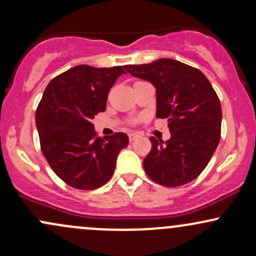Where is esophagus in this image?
Segmentation results:
<instances>
[{"mask_svg": "<svg viewBox=\"0 0 256 256\" xmlns=\"http://www.w3.org/2000/svg\"><path fill=\"white\" fill-rule=\"evenodd\" d=\"M138 138V134H128V140H130V142H134V140H137Z\"/></svg>", "mask_w": 256, "mask_h": 256, "instance_id": "obj_1", "label": "esophagus"}]
</instances>
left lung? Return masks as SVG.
<instances>
[{
    "mask_svg": "<svg viewBox=\"0 0 256 256\" xmlns=\"http://www.w3.org/2000/svg\"><path fill=\"white\" fill-rule=\"evenodd\" d=\"M125 70L156 88V118L168 120L171 138L150 137L143 160L148 177L174 188L198 178L212 158L222 134V106L216 90L200 70L172 58Z\"/></svg>",
    "mask_w": 256,
    "mask_h": 256,
    "instance_id": "obj_1",
    "label": "left lung"
}]
</instances>
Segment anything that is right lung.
<instances>
[{
  "instance_id": "add662e5",
  "label": "right lung",
  "mask_w": 256,
  "mask_h": 256,
  "mask_svg": "<svg viewBox=\"0 0 256 256\" xmlns=\"http://www.w3.org/2000/svg\"><path fill=\"white\" fill-rule=\"evenodd\" d=\"M122 66L79 64L52 78L36 110L40 150L61 180L94 190L112 178L119 152L128 144L124 132L100 138L91 120L106 110L108 92Z\"/></svg>"
}]
</instances>
